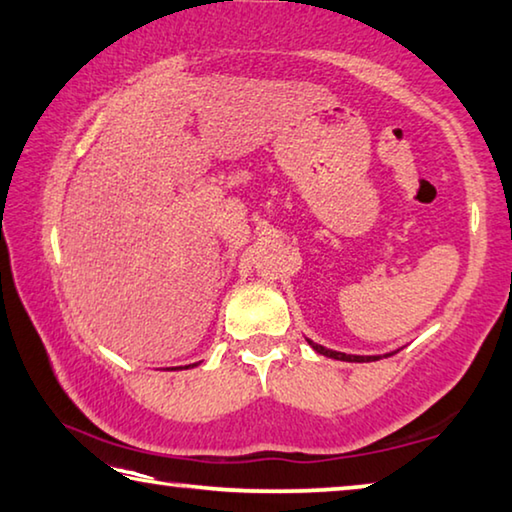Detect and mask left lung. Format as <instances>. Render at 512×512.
Listing matches in <instances>:
<instances>
[{
  "label": "left lung",
  "mask_w": 512,
  "mask_h": 512,
  "mask_svg": "<svg viewBox=\"0 0 512 512\" xmlns=\"http://www.w3.org/2000/svg\"><path fill=\"white\" fill-rule=\"evenodd\" d=\"M307 339V337H305ZM307 344H310L316 353L319 355H326V358H332V360H342V362H376V360H383V358H389V355L394 353H385V355H348V353H339V351H332V348H326L321 344L312 342V339H307Z\"/></svg>",
  "instance_id": "8db88e82"
}]
</instances>
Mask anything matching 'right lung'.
Wrapping results in <instances>:
<instances>
[{"label":"right lung","mask_w":512,"mask_h":512,"mask_svg":"<svg viewBox=\"0 0 512 512\" xmlns=\"http://www.w3.org/2000/svg\"><path fill=\"white\" fill-rule=\"evenodd\" d=\"M189 367H191V364H189ZM189 367H184V369H189ZM173 369H182V367H173Z\"/></svg>","instance_id":"right-lung-1"}]
</instances>
